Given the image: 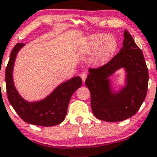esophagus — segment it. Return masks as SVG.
<instances>
[{"label": "esophagus", "mask_w": 157, "mask_h": 157, "mask_svg": "<svg viewBox=\"0 0 157 157\" xmlns=\"http://www.w3.org/2000/svg\"><path fill=\"white\" fill-rule=\"evenodd\" d=\"M86 76H87V74H86V73H85V72L82 73V74H81V78H82V81H83V82H84V81L86 80Z\"/></svg>", "instance_id": "obj_1"}]
</instances>
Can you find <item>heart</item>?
Listing matches in <instances>:
<instances>
[{
  "instance_id": "b5f03b06",
  "label": "heart",
  "mask_w": 157,
  "mask_h": 157,
  "mask_svg": "<svg viewBox=\"0 0 157 157\" xmlns=\"http://www.w3.org/2000/svg\"><path fill=\"white\" fill-rule=\"evenodd\" d=\"M117 38L111 35L92 34L85 38L80 44V50L85 55L93 53L92 63L102 65L111 59L117 49Z\"/></svg>"
}]
</instances>
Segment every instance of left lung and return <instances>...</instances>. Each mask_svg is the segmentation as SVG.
I'll use <instances>...</instances> for the list:
<instances>
[{
	"instance_id": "8db88e82",
	"label": "left lung",
	"mask_w": 157,
	"mask_h": 157,
	"mask_svg": "<svg viewBox=\"0 0 157 157\" xmlns=\"http://www.w3.org/2000/svg\"><path fill=\"white\" fill-rule=\"evenodd\" d=\"M124 37L119 53L102 67L89 69L85 81L94 115L108 122L124 121L134 116L147 94L148 71L143 52L126 30ZM121 68L125 70V85L114 92L109 77Z\"/></svg>"
}]
</instances>
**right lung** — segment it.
I'll return each instance as SVG.
<instances>
[{
	"label": "right lung",
	"mask_w": 157,
	"mask_h": 157,
	"mask_svg": "<svg viewBox=\"0 0 157 157\" xmlns=\"http://www.w3.org/2000/svg\"><path fill=\"white\" fill-rule=\"evenodd\" d=\"M24 46L25 44L22 43L15 45L11 52L6 69L5 78L9 101L25 122L42 127L59 124L65 119L71 96L82 86V78L75 76L62 83L49 95L39 101H27L23 99L15 88L12 74L17 54Z\"/></svg>",
	"instance_id": "1"
}]
</instances>
